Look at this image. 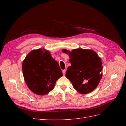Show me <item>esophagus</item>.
Instances as JSON below:
<instances>
[{"label":"esophagus","instance_id":"obj_1","mask_svg":"<svg viewBox=\"0 0 126 126\" xmlns=\"http://www.w3.org/2000/svg\"><path fill=\"white\" fill-rule=\"evenodd\" d=\"M62 72H63V75L64 76L65 75V72H66V70H62Z\"/></svg>","mask_w":126,"mask_h":126}]
</instances>
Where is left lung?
<instances>
[{"mask_svg":"<svg viewBox=\"0 0 126 126\" xmlns=\"http://www.w3.org/2000/svg\"><path fill=\"white\" fill-rule=\"evenodd\" d=\"M69 56L71 66L66 71L65 76L73 87L81 94L90 93L97 87L102 77V62L95 51L75 49H63Z\"/></svg>","mask_w":126,"mask_h":126,"instance_id":"left-lung-1","label":"left lung"}]
</instances>
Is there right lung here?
I'll return each mask as SVG.
<instances>
[{"label":"right lung","mask_w":126,"mask_h":126,"mask_svg":"<svg viewBox=\"0 0 126 126\" xmlns=\"http://www.w3.org/2000/svg\"><path fill=\"white\" fill-rule=\"evenodd\" d=\"M22 69L29 89L39 95L47 94L63 76L57 62L44 49L31 51L23 62Z\"/></svg>","instance_id":"right-lung-1"}]
</instances>
